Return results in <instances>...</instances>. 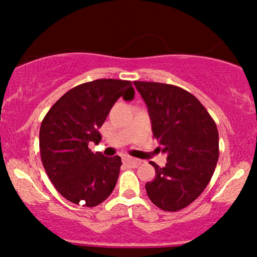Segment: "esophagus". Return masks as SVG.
Masks as SVG:
<instances>
[{
	"label": "esophagus",
	"instance_id": "34e87169",
	"mask_svg": "<svg viewBox=\"0 0 257 257\" xmlns=\"http://www.w3.org/2000/svg\"><path fill=\"white\" fill-rule=\"evenodd\" d=\"M123 161H124L126 164H129V166H132L134 168H137L141 164L140 159L133 158V157H131V156H124V157H123Z\"/></svg>",
	"mask_w": 257,
	"mask_h": 257
}]
</instances>
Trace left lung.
<instances>
[{
    "instance_id": "1",
    "label": "left lung",
    "mask_w": 257,
    "mask_h": 257,
    "mask_svg": "<svg viewBox=\"0 0 257 257\" xmlns=\"http://www.w3.org/2000/svg\"><path fill=\"white\" fill-rule=\"evenodd\" d=\"M146 102L153 137L167 153V164L145 185L149 198L159 209L178 211L202 194L219 159L216 123L196 96L182 88L158 82L135 81Z\"/></svg>"
}]
</instances>
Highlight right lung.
I'll return each instance as SVG.
<instances>
[{
    "mask_svg": "<svg viewBox=\"0 0 257 257\" xmlns=\"http://www.w3.org/2000/svg\"><path fill=\"white\" fill-rule=\"evenodd\" d=\"M134 98L131 81L95 79L76 85L47 112L40 128V152L47 175L69 202L93 208L110 196L122 161L93 153L89 143L101 140L99 129L114 102Z\"/></svg>",
    "mask_w": 257,
    "mask_h": 257,
    "instance_id": "right-lung-1",
    "label": "right lung"
}]
</instances>
